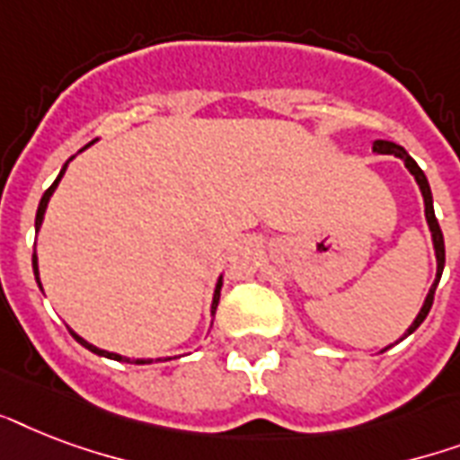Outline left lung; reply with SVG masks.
<instances>
[{
  "instance_id": "1",
  "label": "left lung",
  "mask_w": 460,
  "mask_h": 460,
  "mask_svg": "<svg viewBox=\"0 0 460 460\" xmlns=\"http://www.w3.org/2000/svg\"><path fill=\"white\" fill-rule=\"evenodd\" d=\"M372 150H375V153H379V155H394V157L403 159V164H406L408 172L413 173L415 181H418V186H420L422 200H425V219H428V226H429V231H432V243H435V255H437L435 284L429 287V294H428V298H425V303H422L420 313H418V317L413 320V324H411L406 334H403V339H406L408 334H413L415 329L420 327L422 320L428 317L429 307H432V301H435L437 284H439V279H442V272H444V236H442V229H439V222H437V217H435V208H432V190H429L428 176H425V172H422L420 166L415 164V159L411 157V155H408L403 147L396 146V143H392V140H375ZM399 341H401V339H399ZM386 349H392V346H386Z\"/></svg>"
}]
</instances>
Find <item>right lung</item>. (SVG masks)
<instances>
[{
    "mask_svg": "<svg viewBox=\"0 0 460 460\" xmlns=\"http://www.w3.org/2000/svg\"><path fill=\"white\" fill-rule=\"evenodd\" d=\"M93 143H95V140H93ZM93 143H88V146H85V147H90V146H93ZM85 147H83V150H85ZM71 159H74V157H71ZM71 159H68V162H71ZM68 162H66V164H64V166H61V172H59V176H57V181H54L52 186L47 188L45 195H42V200H40V205H38V215H35V231H38V229H40V224H42V217H45L47 202H49V198H52L54 188L59 186V181H61V176H64V172H66ZM32 272H35V279H38V284H40L38 255H35V252H32ZM219 291H222V277H219V281H217V287H215V298H212V314H215L217 303H219ZM71 336H74L75 341L81 343V346H85V349H88V350H93V353H97V356L111 358V360H119V363H136V365L153 363V358H126V356H119V353H110V350L97 349V346H93V343H88V341H85V339H81V336L75 334V332H71ZM157 360H162V358H157ZM164 360H172V358H164Z\"/></svg>",
    "mask_w": 460,
    "mask_h": 460,
    "instance_id": "right-lung-1",
    "label": "right lung"
}]
</instances>
